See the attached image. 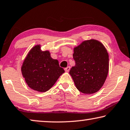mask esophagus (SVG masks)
I'll list each match as a JSON object with an SVG mask.
<instances>
[{
  "label": "esophagus",
  "mask_w": 130,
  "mask_h": 130,
  "mask_svg": "<svg viewBox=\"0 0 130 130\" xmlns=\"http://www.w3.org/2000/svg\"><path fill=\"white\" fill-rule=\"evenodd\" d=\"M70 67H67V68H65V70L67 72H68L70 70Z\"/></svg>",
  "instance_id": "1"
}]
</instances>
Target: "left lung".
Listing matches in <instances>:
<instances>
[{"label":"left lung","instance_id":"left-lung-1","mask_svg":"<svg viewBox=\"0 0 130 130\" xmlns=\"http://www.w3.org/2000/svg\"><path fill=\"white\" fill-rule=\"evenodd\" d=\"M75 66L69 72L79 91L93 94L99 91L108 75L109 56L100 42L95 39L83 41L74 48Z\"/></svg>","mask_w":130,"mask_h":130}]
</instances>
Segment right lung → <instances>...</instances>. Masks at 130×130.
Returning <instances> with one entry per match:
<instances>
[{
    "label": "right lung",
    "instance_id": "right-lung-1",
    "mask_svg": "<svg viewBox=\"0 0 130 130\" xmlns=\"http://www.w3.org/2000/svg\"><path fill=\"white\" fill-rule=\"evenodd\" d=\"M21 71L28 86L40 92L49 90L65 72L59 65L58 61L53 59L47 50L42 51L39 45L35 46L28 52Z\"/></svg>",
    "mask_w": 130,
    "mask_h": 130
}]
</instances>
